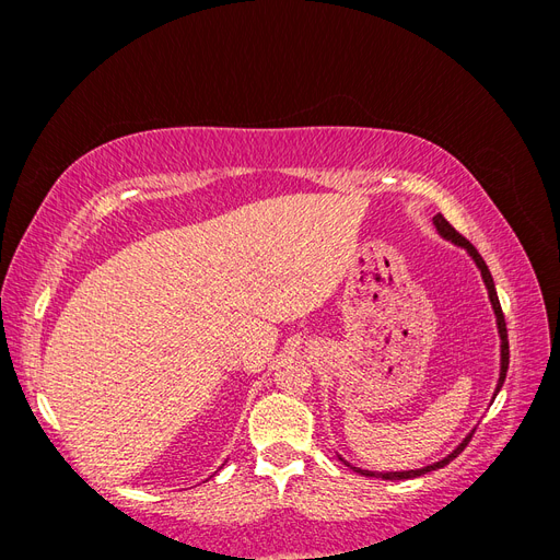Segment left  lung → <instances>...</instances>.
<instances>
[{
    "label": "left lung",
    "instance_id": "obj_1",
    "mask_svg": "<svg viewBox=\"0 0 560 560\" xmlns=\"http://www.w3.org/2000/svg\"><path fill=\"white\" fill-rule=\"evenodd\" d=\"M432 224H434V229H436V233L442 235L444 241H448V243H453V245H457V247H463L469 257H471V261L477 264V268L481 270V278H483V284H486V290H488V299H490V306H493V313H495V325H498V334H500V378H498V387H495V395H493V399L498 397V393L502 389V383H504V378H506V369H510V341H506V325H504V315H502V308H500V299H498V292H495V282H493V276H490V270H488V266H486V261L481 259V254L477 252V247H474L469 241H465L460 233H457L446 219H444V214H436L434 219H432ZM471 434H474V430L463 439L460 444H457L444 460H439V463H432V465H428V467H420V469H404V471H369V469H360V467H352L350 463H346L343 457H338V460H343L348 467H352L354 471L358 474H364V477H376V479H385V481H401V479H413V477H422V474H428V471H432V469H442L444 465H448L453 457H457L460 455L463 451H465V446L469 444V439H471Z\"/></svg>",
    "mask_w": 560,
    "mask_h": 560
}]
</instances>
